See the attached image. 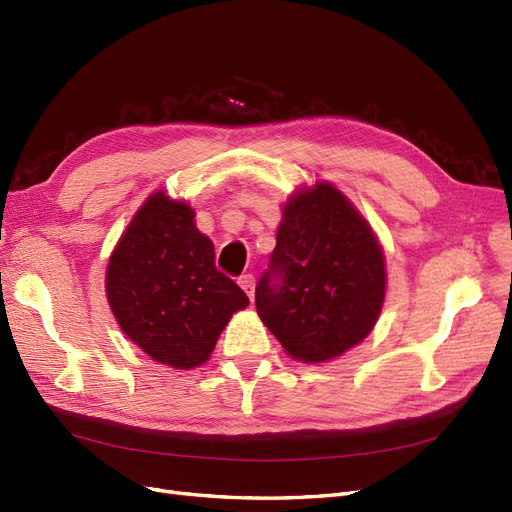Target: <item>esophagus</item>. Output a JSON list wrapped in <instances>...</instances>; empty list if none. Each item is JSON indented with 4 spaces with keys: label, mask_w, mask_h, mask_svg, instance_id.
Returning a JSON list of instances; mask_svg holds the SVG:
<instances>
[{
    "label": "esophagus",
    "mask_w": 512,
    "mask_h": 512,
    "mask_svg": "<svg viewBox=\"0 0 512 512\" xmlns=\"http://www.w3.org/2000/svg\"><path fill=\"white\" fill-rule=\"evenodd\" d=\"M239 286L245 290V294L250 296V301H254V290H256V281H254V275H241L239 277Z\"/></svg>",
    "instance_id": "34e87169"
}]
</instances>
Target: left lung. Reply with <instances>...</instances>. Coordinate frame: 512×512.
I'll list each match as a JSON object with an SVG mask.
<instances>
[{"label":"left lung","instance_id":"left-lung-1","mask_svg":"<svg viewBox=\"0 0 512 512\" xmlns=\"http://www.w3.org/2000/svg\"><path fill=\"white\" fill-rule=\"evenodd\" d=\"M385 256L373 228L330 182L292 192L281 209L271 267L256 286L262 324L298 362L343 356L375 328Z\"/></svg>","mask_w":512,"mask_h":512}]
</instances>
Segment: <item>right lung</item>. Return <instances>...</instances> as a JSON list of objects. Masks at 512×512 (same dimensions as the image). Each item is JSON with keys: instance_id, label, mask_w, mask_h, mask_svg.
Returning <instances> with one entry per match:
<instances>
[{"instance_id": "right-lung-1", "label": "right lung", "mask_w": 512, "mask_h": 512, "mask_svg": "<svg viewBox=\"0 0 512 512\" xmlns=\"http://www.w3.org/2000/svg\"><path fill=\"white\" fill-rule=\"evenodd\" d=\"M195 209L156 190L135 211L105 271L120 330L158 362L188 370L209 360L220 332L250 298L214 264Z\"/></svg>"}]
</instances>
